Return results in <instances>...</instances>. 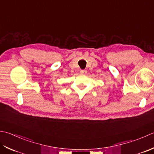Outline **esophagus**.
<instances>
[{"mask_svg":"<svg viewBox=\"0 0 154 154\" xmlns=\"http://www.w3.org/2000/svg\"><path fill=\"white\" fill-rule=\"evenodd\" d=\"M80 73L81 74H85L87 73V71L86 70H80Z\"/></svg>","mask_w":154,"mask_h":154,"instance_id":"34e87169","label":"esophagus"}]
</instances>
